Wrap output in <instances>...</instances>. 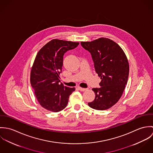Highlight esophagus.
<instances>
[{"label":"esophagus","mask_w":153,"mask_h":153,"mask_svg":"<svg viewBox=\"0 0 153 153\" xmlns=\"http://www.w3.org/2000/svg\"><path fill=\"white\" fill-rule=\"evenodd\" d=\"M78 89H79L81 91H87V89L84 88L78 87Z\"/></svg>","instance_id":"esophagus-1"}]
</instances>
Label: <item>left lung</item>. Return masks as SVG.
I'll list each match as a JSON object with an SVG mask.
<instances>
[{
    "label": "left lung",
    "instance_id": "obj_1",
    "mask_svg": "<svg viewBox=\"0 0 153 153\" xmlns=\"http://www.w3.org/2000/svg\"><path fill=\"white\" fill-rule=\"evenodd\" d=\"M92 56L95 72L100 77L101 87L92 88L94 100L88 105L97 110H105L121 97L129 75V64L122 48L113 41L101 38L91 42H81Z\"/></svg>",
    "mask_w": 153,
    "mask_h": 153
}]
</instances>
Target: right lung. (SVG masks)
<instances>
[{"label":"right lung","mask_w":153,"mask_h":153,"mask_svg":"<svg viewBox=\"0 0 153 153\" xmlns=\"http://www.w3.org/2000/svg\"><path fill=\"white\" fill-rule=\"evenodd\" d=\"M79 42L52 39L39 51L30 72V84L35 97L45 109L59 112L66 107L69 95L75 90L60 84L63 56Z\"/></svg>","instance_id":"right-lung-1"}]
</instances>
